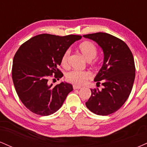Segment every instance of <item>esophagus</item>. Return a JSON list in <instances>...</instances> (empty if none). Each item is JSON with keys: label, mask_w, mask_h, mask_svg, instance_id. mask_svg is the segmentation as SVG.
Instances as JSON below:
<instances>
[{"label": "esophagus", "mask_w": 147, "mask_h": 147, "mask_svg": "<svg viewBox=\"0 0 147 147\" xmlns=\"http://www.w3.org/2000/svg\"><path fill=\"white\" fill-rule=\"evenodd\" d=\"M80 88H82V87L79 86H77V85H74L73 86L74 90H77V89H80Z\"/></svg>", "instance_id": "esophagus-1"}]
</instances>
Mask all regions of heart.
<instances>
[{
  "label": "heart",
  "mask_w": 147,
  "mask_h": 147,
  "mask_svg": "<svg viewBox=\"0 0 147 147\" xmlns=\"http://www.w3.org/2000/svg\"><path fill=\"white\" fill-rule=\"evenodd\" d=\"M78 49L83 57L88 61L95 59L97 55V49L92 43L90 41H84L79 45ZM70 57V50H67L62 55L61 59V64L64 68L68 67V61ZM95 65V61L92 62ZM91 74L88 71H80V70H72L65 75V79L69 83L75 85H83L87 80L90 79Z\"/></svg>",
  "instance_id": "obj_1"
}]
</instances>
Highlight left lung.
<instances>
[{
	"instance_id": "8db88e82",
	"label": "left lung",
	"mask_w": 147,
	"mask_h": 147,
	"mask_svg": "<svg viewBox=\"0 0 147 147\" xmlns=\"http://www.w3.org/2000/svg\"><path fill=\"white\" fill-rule=\"evenodd\" d=\"M95 41L104 52V63L94 81L104 86L90 89L86 106L99 115H108L119 110L129 97L134 83L136 67L128 45L122 40L107 33L84 35Z\"/></svg>"
}]
</instances>
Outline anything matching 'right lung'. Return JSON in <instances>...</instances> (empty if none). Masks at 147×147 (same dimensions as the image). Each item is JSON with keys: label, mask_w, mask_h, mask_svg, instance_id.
Returning <instances> with one entry per match:
<instances>
[{"label": "right lung", "mask_w": 147, "mask_h": 147, "mask_svg": "<svg viewBox=\"0 0 147 147\" xmlns=\"http://www.w3.org/2000/svg\"><path fill=\"white\" fill-rule=\"evenodd\" d=\"M79 35L60 36L42 34L23 43L13 59V82L16 93L28 109L42 116L53 114L61 107L72 84L61 82L49 85V79L59 80L63 75L59 69L63 53Z\"/></svg>", "instance_id": "1"}]
</instances>
